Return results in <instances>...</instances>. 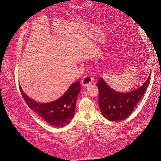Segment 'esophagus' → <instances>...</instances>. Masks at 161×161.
I'll list each match as a JSON object with an SVG mask.
<instances>
[{"label":"esophagus","instance_id":"obj_1","mask_svg":"<svg viewBox=\"0 0 161 161\" xmlns=\"http://www.w3.org/2000/svg\"><path fill=\"white\" fill-rule=\"evenodd\" d=\"M92 79L89 74H87L83 76V79L82 80V84L83 86H87L92 83Z\"/></svg>","mask_w":161,"mask_h":161}]
</instances>
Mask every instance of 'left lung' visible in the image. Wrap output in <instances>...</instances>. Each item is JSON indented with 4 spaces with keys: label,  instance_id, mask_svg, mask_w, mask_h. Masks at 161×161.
<instances>
[{
    "label": "left lung",
    "instance_id": "8db88e82",
    "mask_svg": "<svg viewBox=\"0 0 161 161\" xmlns=\"http://www.w3.org/2000/svg\"><path fill=\"white\" fill-rule=\"evenodd\" d=\"M150 74L142 86L125 93L112 89L100 77L97 86L99 91V108L104 118L112 121H120L128 118L147 91L149 85Z\"/></svg>",
    "mask_w": 161,
    "mask_h": 161
}]
</instances>
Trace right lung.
Wrapping results in <instances>:
<instances>
[{
    "mask_svg": "<svg viewBox=\"0 0 161 161\" xmlns=\"http://www.w3.org/2000/svg\"><path fill=\"white\" fill-rule=\"evenodd\" d=\"M21 93L31 109L47 123L56 127H64L74 117L76 99L80 91V83L77 81L70 85L59 99L50 103H41L29 97L19 86Z\"/></svg>",
    "mask_w": 161,
    "mask_h": 161,
    "instance_id": "1",
    "label": "right lung"
}]
</instances>
